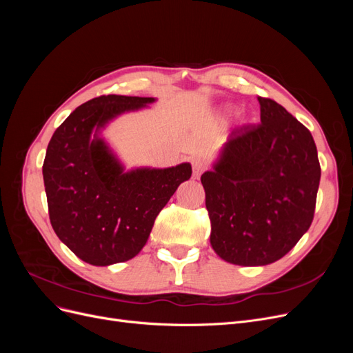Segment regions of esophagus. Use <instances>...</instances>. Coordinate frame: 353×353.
Wrapping results in <instances>:
<instances>
[{
    "instance_id": "obj_1",
    "label": "esophagus",
    "mask_w": 353,
    "mask_h": 353,
    "mask_svg": "<svg viewBox=\"0 0 353 353\" xmlns=\"http://www.w3.org/2000/svg\"><path fill=\"white\" fill-rule=\"evenodd\" d=\"M205 162H203L201 159H194L193 160V178L199 179L200 175L203 174V170H205Z\"/></svg>"
}]
</instances>
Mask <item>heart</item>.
Masks as SVG:
<instances>
[{
	"mask_svg": "<svg viewBox=\"0 0 353 353\" xmlns=\"http://www.w3.org/2000/svg\"><path fill=\"white\" fill-rule=\"evenodd\" d=\"M232 113H234V110H232V109H223L222 116H230V114H232Z\"/></svg>",
	"mask_w": 353,
	"mask_h": 353,
	"instance_id": "heart-1",
	"label": "heart"
}]
</instances>
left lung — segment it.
I'll use <instances>...</instances> for the list:
<instances>
[{"instance_id":"1","label":"left lung","mask_w":353,"mask_h":353,"mask_svg":"<svg viewBox=\"0 0 353 353\" xmlns=\"http://www.w3.org/2000/svg\"><path fill=\"white\" fill-rule=\"evenodd\" d=\"M261 125L232 131L201 175L212 249L225 262L281 259L314 219L321 168L314 138L283 105L258 97Z\"/></svg>"}]
</instances>
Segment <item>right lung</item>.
Wrapping results in <instances>:
<instances>
[{"label": "right lung", "mask_w": 353, "mask_h": 353, "mask_svg": "<svg viewBox=\"0 0 353 353\" xmlns=\"http://www.w3.org/2000/svg\"><path fill=\"white\" fill-rule=\"evenodd\" d=\"M153 97L103 95L74 109L52 134L42 166L57 237L94 266L132 259L181 183L188 162L126 169L103 131L117 117L148 109Z\"/></svg>", "instance_id": "obj_1"}]
</instances>
